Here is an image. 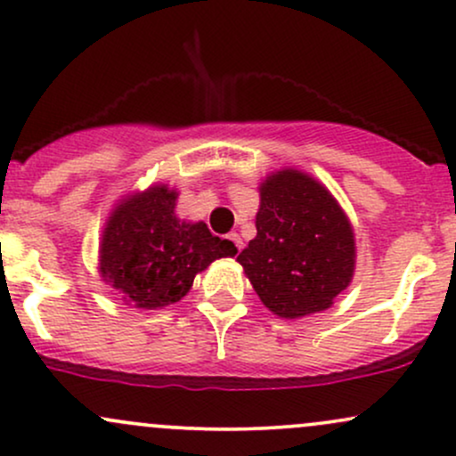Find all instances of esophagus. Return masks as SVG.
<instances>
[{"label":"esophagus","instance_id":"obj_1","mask_svg":"<svg viewBox=\"0 0 456 456\" xmlns=\"http://www.w3.org/2000/svg\"><path fill=\"white\" fill-rule=\"evenodd\" d=\"M227 240L235 246V248H233L235 253H240V250H242V238H240L238 233H229V235H227Z\"/></svg>","mask_w":456,"mask_h":456}]
</instances>
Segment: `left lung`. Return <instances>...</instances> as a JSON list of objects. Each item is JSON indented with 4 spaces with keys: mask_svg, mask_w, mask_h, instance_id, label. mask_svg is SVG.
Listing matches in <instances>:
<instances>
[{
    "mask_svg": "<svg viewBox=\"0 0 456 456\" xmlns=\"http://www.w3.org/2000/svg\"><path fill=\"white\" fill-rule=\"evenodd\" d=\"M257 235L238 255L265 308L282 319L322 313L355 270L354 227L315 177L279 169L259 184Z\"/></svg>",
    "mask_w": 456,
    "mask_h": 456,
    "instance_id": "8db88e82",
    "label": "left lung"
}]
</instances>
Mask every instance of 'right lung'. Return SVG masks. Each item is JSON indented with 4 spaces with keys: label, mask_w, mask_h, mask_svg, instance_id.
<instances>
[{
    "label": "right lung",
    "mask_w": 456,
    "mask_h": 456,
    "mask_svg": "<svg viewBox=\"0 0 456 456\" xmlns=\"http://www.w3.org/2000/svg\"><path fill=\"white\" fill-rule=\"evenodd\" d=\"M177 195L169 184L130 192L104 223L98 272L126 306L154 311L180 302L199 272L235 255V246L212 235L203 221L177 218Z\"/></svg>",
    "instance_id": "1"
}]
</instances>
